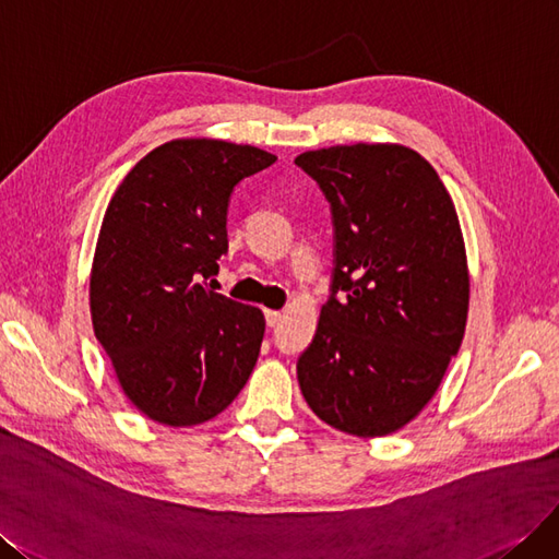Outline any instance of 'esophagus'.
Segmentation results:
<instances>
[{
	"label": "esophagus",
	"mask_w": 559,
	"mask_h": 559,
	"mask_svg": "<svg viewBox=\"0 0 559 559\" xmlns=\"http://www.w3.org/2000/svg\"><path fill=\"white\" fill-rule=\"evenodd\" d=\"M264 320L269 328H276L281 322V311H264Z\"/></svg>",
	"instance_id": "34e87169"
}]
</instances>
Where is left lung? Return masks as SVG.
<instances>
[{
    "mask_svg": "<svg viewBox=\"0 0 559 559\" xmlns=\"http://www.w3.org/2000/svg\"><path fill=\"white\" fill-rule=\"evenodd\" d=\"M334 227L330 297L299 359L304 400L328 425L385 437L435 397L460 350L469 274L453 200L406 146L301 153Z\"/></svg>",
    "mask_w": 559,
    "mask_h": 559,
    "instance_id": "obj_1",
    "label": "left lung"
}]
</instances>
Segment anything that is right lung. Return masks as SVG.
<instances>
[{"label":"right lung","mask_w":559,"mask_h":559,"mask_svg":"<svg viewBox=\"0 0 559 559\" xmlns=\"http://www.w3.org/2000/svg\"><path fill=\"white\" fill-rule=\"evenodd\" d=\"M276 155L215 139L162 143L122 178L99 229L90 313L128 400L200 425L243 390L264 316L206 283L227 253L229 197Z\"/></svg>","instance_id":"right-lung-1"}]
</instances>
